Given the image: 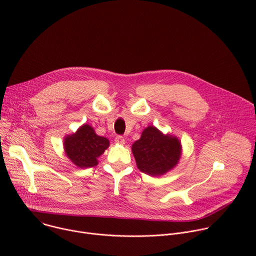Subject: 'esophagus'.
I'll use <instances>...</instances> for the list:
<instances>
[{"label":"esophagus","instance_id":"1","mask_svg":"<svg viewBox=\"0 0 256 256\" xmlns=\"http://www.w3.org/2000/svg\"><path fill=\"white\" fill-rule=\"evenodd\" d=\"M114 140H116V142L120 144H124L126 142V140H124V138L122 136H118Z\"/></svg>","mask_w":256,"mask_h":256}]
</instances>
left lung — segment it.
Segmentation results:
<instances>
[{"label":"left lung","instance_id":"left-lung-1","mask_svg":"<svg viewBox=\"0 0 256 256\" xmlns=\"http://www.w3.org/2000/svg\"><path fill=\"white\" fill-rule=\"evenodd\" d=\"M138 168L152 176L172 169L179 161L181 147L177 138L164 136L154 126H148L132 147Z\"/></svg>","mask_w":256,"mask_h":256}]
</instances>
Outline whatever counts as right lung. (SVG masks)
Here are the masks:
<instances>
[{
	"label": "right lung",
	"mask_w": 256,
	"mask_h": 256,
	"mask_svg": "<svg viewBox=\"0 0 256 256\" xmlns=\"http://www.w3.org/2000/svg\"><path fill=\"white\" fill-rule=\"evenodd\" d=\"M64 144L70 160L80 168H87L98 164L97 158L108 148L109 140L97 136L90 126L84 124L76 134L68 136Z\"/></svg>",
	"instance_id": "add662e5"
}]
</instances>
